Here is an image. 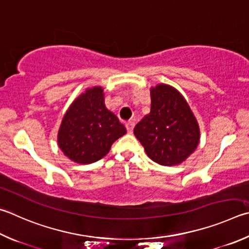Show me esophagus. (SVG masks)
Returning <instances> with one entry per match:
<instances>
[{
	"label": "esophagus",
	"mask_w": 249,
	"mask_h": 249,
	"mask_svg": "<svg viewBox=\"0 0 249 249\" xmlns=\"http://www.w3.org/2000/svg\"><path fill=\"white\" fill-rule=\"evenodd\" d=\"M134 126H135V122H133V121L127 122V123H126V128H127L128 134H132L133 133Z\"/></svg>",
	"instance_id": "esophagus-1"
}]
</instances>
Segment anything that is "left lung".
I'll return each instance as SVG.
<instances>
[{
    "instance_id": "8db88e82",
    "label": "left lung",
    "mask_w": 249,
    "mask_h": 249,
    "mask_svg": "<svg viewBox=\"0 0 249 249\" xmlns=\"http://www.w3.org/2000/svg\"><path fill=\"white\" fill-rule=\"evenodd\" d=\"M150 97V113L135 126V136L158 164L183 163L199 144V124L186 99L172 86L156 85Z\"/></svg>"
}]
</instances>
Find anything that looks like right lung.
Here are the masks:
<instances>
[{"label": "right lung", "instance_id": "1", "mask_svg": "<svg viewBox=\"0 0 249 249\" xmlns=\"http://www.w3.org/2000/svg\"><path fill=\"white\" fill-rule=\"evenodd\" d=\"M125 134V126L107 109L103 88L94 86L67 109L58 128L57 144L70 160L89 164L107 156L112 143Z\"/></svg>", "mask_w": 249, "mask_h": 249}]
</instances>
